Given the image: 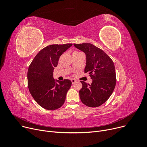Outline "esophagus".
Returning a JSON list of instances; mask_svg holds the SVG:
<instances>
[{"instance_id": "1", "label": "esophagus", "mask_w": 147, "mask_h": 147, "mask_svg": "<svg viewBox=\"0 0 147 147\" xmlns=\"http://www.w3.org/2000/svg\"><path fill=\"white\" fill-rule=\"evenodd\" d=\"M71 82H72L73 84L75 83V82L77 81V80H76V79H71Z\"/></svg>"}]
</instances>
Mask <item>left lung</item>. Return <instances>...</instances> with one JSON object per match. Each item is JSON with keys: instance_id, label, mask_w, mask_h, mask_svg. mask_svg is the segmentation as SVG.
<instances>
[{"instance_id": "1", "label": "left lung", "mask_w": 147, "mask_h": 147, "mask_svg": "<svg viewBox=\"0 0 147 147\" xmlns=\"http://www.w3.org/2000/svg\"><path fill=\"white\" fill-rule=\"evenodd\" d=\"M86 56L84 73H88L92 82L91 85L81 81L82 87L79 91L81 102L88 107L95 108L105 102L116 86V72L113 61L102 49L92 44H74Z\"/></svg>"}]
</instances>
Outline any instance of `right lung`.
<instances>
[{
	"label": "right lung",
	"instance_id": "obj_1",
	"mask_svg": "<svg viewBox=\"0 0 147 147\" xmlns=\"http://www.w3.org/2000/svg\"><path fill=\"white\" fill-rule=\"evenodd\" d=\"M72 45L47 46L38 52L29 66L27 79L30 92L39 105L45 109L56 110L65 103L71 81L55 80L53 73L60 56Z\"/></svg>",
	"mask_w": 147,
	"mask_h": 147
}]
</instances>
